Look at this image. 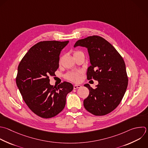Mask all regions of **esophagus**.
Returning <instances> with one entry per match:
<instances>
[{"mask_svg":"<svg viewBox=\"0 0 148 148\" xmlns=\"http://www.w3.org/2000/svg\"><path fill=\"white\" fill-rule=\"evenodd\" d=\"M82 86L79 84H75L73 85V88L74 89H77V88H80Z\"/></svg>","mask_w":148,"mask_h":148,"instance_id":"1","label":"esophagus"}]
</instances>
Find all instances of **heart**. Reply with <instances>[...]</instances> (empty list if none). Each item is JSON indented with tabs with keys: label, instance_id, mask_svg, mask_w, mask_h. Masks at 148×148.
<instances>
[{
	"label": "heart",
	"instance_id": "heart-1",
	"mask_svg": "<svg viewBox=\"0 0 148 148\" xmlns=\"http://www.w3.org/2000/svg\"><path fill=\"white\" fill-rule=\"evenodd\" d=\"M80 53H83L79 50H75V51H73V56L78 55ZM60 61H61V60H60ZM80 72H69L65 75V77L67 80H68L69 81L73 82H77L79 81V80H80Z\"/></svg>",
	"mask_w": 148,
	"mask_h": 148
}]
</instances>
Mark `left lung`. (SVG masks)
Segmentation results:
<instances>
[{
	"label": "left lung",
	"instance_id": "1",
	"mask_svg": "<svg viewBox=\"0 0 148 148\" xmlns=\"http://www.w3.org/2000/svg\"><path fill=\"white\" fill-rule=\"evenodd\" d=\"M87 48L90 62L87 79L98 82L95 88L88 84L89 95L84 100L85 109L95 116H103L119 105L127 90L128 76L125 62L119 52L103 38L93 35L77 40L74 47Z\"/></svg>",
	"mask_w": 148,
	"mask_h": 148
}]
</instances>
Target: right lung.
<instances>
[{"label":"right lung","instance_id":"right-lung-1","mask_svg":"<svg viewBox=\"0 0 148 148\" xmlns=\"http://www.w3.org/2000/svg\"><path fill=\"white\" fill-rule=\"evenodd\" d=\"M69 41H42L34 45L18 66L16 84L28 108L36 115L51 118L65 108L66 97L73 86L64 82L58 86L50 84L59 67L60 54Z\"/></svg>","mask_w":148,"mask_h":148}]
</instances>
